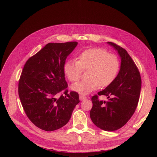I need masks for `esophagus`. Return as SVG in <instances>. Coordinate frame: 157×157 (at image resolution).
I'll use <instances>...</instances> for the list:
<instances>
[{
    "label": "esophagus",
    "instance_id": "1",
    "mask_svg": "<svg viewBox=\"0 0 157 157\" xmlns=\"http://www.w3.org/2000/svg\"><path fill=\"white\" fill-rule=\"evenodd\" d=\"M85 98H86V97L84 95H79V100L80 101H83L84 99H85Z\"/></svg>",
    "mask_w": 157,
    "mask_h": 157
}]
</instances>
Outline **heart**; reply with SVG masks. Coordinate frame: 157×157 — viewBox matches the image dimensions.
<instances>
[{
  "mask_svg": "<svg viewBox=\"0 0 157 157\" xmlns=\"http://www.w3.org/2000/svg\"><path fill=\"white\" fill-rule=\"evenodd\" d=\"M77 61L69 60L63 65V72L71 82H76L83 71L88 69L87 79L77 82L71 88L81 94H88L99 86L110 85L117 77L120 69L117 56L105 49L91 48L85 49L77 56Z\"/></svg>",
  "mask_w": 157,
  "mask_h": 157,
  "instance_id": "b5f03b06",
  "label": "heart"
}]
</instances>
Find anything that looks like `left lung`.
I'll return each mask as SVG.
<instances>
[{"instance_id":"1","label":"left lung","mask_w":157,"mask_h":157,"mask_svg":"<svg viewBox=\"0 0 157 157\" xmlns=\"http://www.w3.org/2000/svg\"><path fill=\"white\" fill-rule=\"evenodd\" d=\"M108 44L117 50L121 58L119 73L112 83L98 95H105L108 101L92 97L90 116L94 124L105 131L117 130L124 126L134 114L139 99L141 78L133 60L125 49L112 42Z\"/></svg>"}]
</instances>
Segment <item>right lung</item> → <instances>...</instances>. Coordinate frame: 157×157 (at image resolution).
Segmentation results:
<instances>
[{"mask_svg": "<svg viewBox=\"0 0 157 157\" xmlns=\"http://www.w3.org/2000/svg\"><path fill=\"white\" fill-rule=\"evenodd\" d=\"M77 42L48 43L25 64L18 95L27 117L38 128L53 131L65 125L79 102L76 92L69 93L63 65ZM64 91V95L57 94Z\"/></svg>", "mask_w": 157, "mask_h": 157, "instance_id": "right-lung-1", "label": "right lung"}]
</instances>
